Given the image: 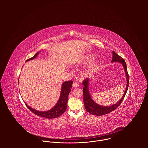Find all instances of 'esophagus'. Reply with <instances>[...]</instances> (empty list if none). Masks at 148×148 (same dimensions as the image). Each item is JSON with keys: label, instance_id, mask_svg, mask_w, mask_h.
Returning <instances> with one entry per match:
<instances>
[{"label": "esophagus", "instance_id": "obj_1", "mask_svg": "<svg viewBox=\"0 0 148 148\" xmlns=\"http://www.w3.org/2000/svg\"><path fill=\"white\" fill-rule=\"evenodd\" d=\"M78 86H79V84H77V83H76V82H74V83H73V87L76 88V87H77Z\"/></svg>", "mask_w": 148, "mask_h": 148}]
</instances>
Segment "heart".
<instances>
[{
    "label": "heart",
    "mask_w": 148,
    "mask_h": 148,
    "mask_svg": "<svg viewBox=\"0 0 148 148\" xmlns=\"http://www.w3.org/2000/svg\"><path fill=\"white\" fill-rule=\"evenodd\" d=\"M93 59H94V56H86L83 58L82 62L84 63H89ZM96 67H97V64H92L90 66V72H92L93 71H95V69H96Z\"/></svg>",
    "instance_id": "b5f03b06"
}]
</instances>
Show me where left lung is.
I'll return each instance as SVG.
<instances>
[{"mask_svg": "<svg viewBox=\"0 0 148 148\" xmlns=\"http://www.w3.org/2000/svg\"><path fill=\"white\" fill-rule=\"evenodd\" d=\"M112 62H118L122 64L123 65L124 69H125V72L127 75V88L125 89V91L124 92V94L123 95V97L121 98V100H120L119 101H118L116 104H114L112 106H100L95 103L92 99L89 90H88V83H89V79L86 78L83 82V84L84 85L83 92V101H84V104L85 108V109L88 112L92 114V115H95L97 116H100V115H104L106 114L110 113L113 112V110H115L120 105V104L122 103L123 100L125 98V94L127 93L128 86H129V74L127 71V64L124 60V59L121 58V56H118L114 51H113V59L112 60Z\"/></svg>", "mask_w": 148, "mask_h": 148, "instance_id": "1", "label": "left lung"}]
</instances>
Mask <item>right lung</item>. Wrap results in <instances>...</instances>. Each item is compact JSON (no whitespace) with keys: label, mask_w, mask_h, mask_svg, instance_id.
Segmentation results:
<instances>
[{"label":"right lung","mask_w":148,"mask_h":148,"mask_svg":"<svg viewBox=\"0 0 148 148\" xmlns=\"http://www.w3.org/2000/svg\"><path fill=\"white\" fill-rule=\"evenodd\" d=\"M38 53H39L38 52L36 53L34 56L27 60V61L34 59L38 56ZM72 84H73L72 80L64 82L62 85L61 93H60V98L58 101L57 102L56 105L54 106V108H53L51 109H50L48 111L39 112L29 107L27 105V104H25V105L32 113L35 114V115L38 116L43 117V118H46L48 119H53V118H58L61 115H62L66 109L68 98L72 88Z\"/></svg>","instance_id":"obj_1"}]
</instances>
